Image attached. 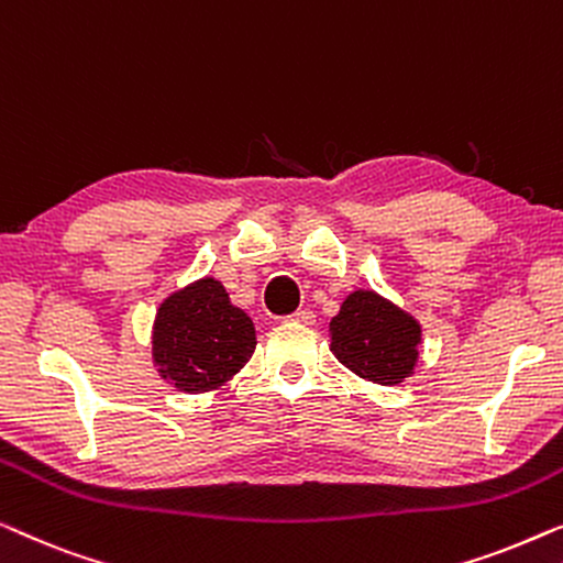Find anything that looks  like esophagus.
Wrapping results in <instances>:
<instances>
[{"label":"esophagus","mask_w":563,"mask_h":563,"mask_svg":"<svg viewBox=\"0 0 563 563\" xmlns=\"http://www.w3.org/2000/svg\"><path fill=\"white\" fill-rule=\"evenodd\" d=\"M290 321H298V323H306V327H311V323L316 321V313L308 311V308H303V311H296L290 316Z\"/></svg>","instance_id":"esophagus-1"}]
</instances>
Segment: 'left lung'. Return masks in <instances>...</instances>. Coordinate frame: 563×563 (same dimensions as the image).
<instances>
[{
  "mask_svg": "<svg viewBox=\"0 0 563 563\" xmlns=\"http://www.w3.org/2000/svg\"><path fill=\"white\" fill-rule=\"evenodd\" d=\"M331 352L354 375L398 385L416 367L421 327L372 290H354L329 323Z\"/></svg>",
  "mask_w": 563,
  "mask_h": 563,
  "instance_id": "8db88e82",
  "label": "left lung"
}]
</instances>
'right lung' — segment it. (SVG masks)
<instances>
[{"mask_svg": "<svg viewBox=\"0 0 563 563\" xmlns=\"http://www.w3.org/2000/svg\"><path fill=\"white\" fill-rule=\"evenodd\" d=\"M255 327L213 278L173 292L157 308L153 357L163 379L184 393L227 383L255 352Z\"/></svg>", "mask_w": 563, "mask_h": 563, "instance_id": "right-lung-1", "label": "right lung"}]
</instances>
